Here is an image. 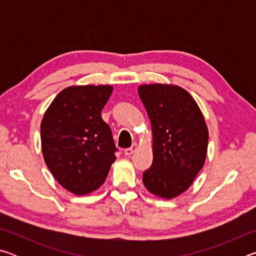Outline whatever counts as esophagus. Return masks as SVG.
<instances>
[{"instance_id": "1", "label": "esophagus", "mask_w": 256, "mask_h": 256, "mask_svg": "<svg viewBox=\"0 0 256 256\" xmlns=\"http://www.w3.org/2000/svg\"><path fill=\"white\" fill-rule=\"evenodd\" d=\"M136 149H138L136 144H133L132 146H130V148L124 150V154H125V156H131V154H133L134 152H136Z\"/></svg>"}]
</instances>
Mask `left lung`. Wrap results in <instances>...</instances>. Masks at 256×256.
<instances>
[{
	"instance_id": "8db88e82",
	"label": "left lung",
	"mask_w": 256,
	"mask_h": 256,
	"mask_svg": "<svg viewBox=\"0 0 256 256\" xmlns=\"http://www.w3.org/2000/svg\"><path fill=\"white\" fill-rule=\"evenodd\" d=\"M138 96L154 136V160L142 176L150 193L172 198L188 190L206 162L209 132L202 112L185 89L144 84Z\"/></svg>"
}]
</instances>
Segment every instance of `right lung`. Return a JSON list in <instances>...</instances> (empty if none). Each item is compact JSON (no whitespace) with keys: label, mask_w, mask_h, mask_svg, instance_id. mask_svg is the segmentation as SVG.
I'll use <instances>...</instances> for the list:
<instances>
[{"label":"right lung","mask_w":256,"mask_h":256,"mask_svg":"<svg viewBox=\"0 0 256 256\" xmlns=\"http://www.w3.org/2000/svg\"><path fill=\"white\" fill-rule=\"evenodd\" d=\"M112 92V86H68L55 97L42 118L45 162L56 180L76 196L102 186L116 159L112 130L102 118Z\"/></svg>","instance_id":"obj_1"}]
</instances>
